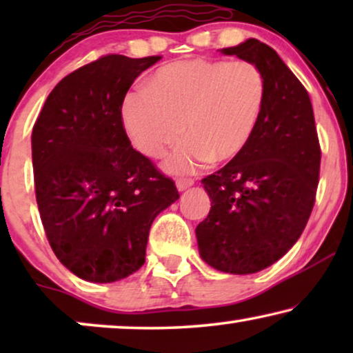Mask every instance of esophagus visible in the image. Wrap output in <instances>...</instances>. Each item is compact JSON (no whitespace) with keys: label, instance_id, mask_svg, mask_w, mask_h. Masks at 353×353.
I'll list each match as a JSON object with an SVG mask.
<instances>
[{"label":"esophagus","instance_id":"34e87169","mask_svg":"<svg viewBox=\"0 0 353 353\" xmlns=\"http://www.w3.org/2000/svg\"><path fill=\"white\" fill-rule=\"evenodd\" d=\"M192 185H194V180H192V178H178L176 180L178 191H185L186 188H190Z\"/></svg>","mask_w":353,"mask_h":353}]
</instances>
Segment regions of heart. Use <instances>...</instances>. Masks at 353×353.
I'll list each match as a JSON object with an SVG mask.
<instances>
[{"label":"heart","instance_id":"1","mask_svg":"<svg viewBox=\"0 0 353 353\" xmlns=\"http://www.w3.org/2000/svg\"><path fill=\"white\" fill-rule=\"evenodd\" d=\"M267 81L252 61L190 57L154 72L122 101V123L133 148L159 159L183 137L165 167L194 172L205 162L233 161L248 148L262 114Z\"/></svg>","mask_w":353,"mask_h":353}]
</instances>
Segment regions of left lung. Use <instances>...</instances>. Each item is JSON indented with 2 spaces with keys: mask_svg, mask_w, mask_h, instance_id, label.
<instances>
[{
  "mask_svg": "<svg viewBox=\"0 0 353 353\" xmlns=\"http://www.w3.org/2000/svg\"><path fill=\"white\" fill-rule=\"evenodd\" d=\"M221 52L255 62L267 96L248 148L202 180L212 207L196 236L210 267L249 274L301 238L315 204L321 149L310 96L273 48L249 38Z\"/></svg>",
  "mask_w": 353,
  "mask_h": 353,
  "instance_id": "left-lung-1",
  "label": "left lung"
}]
</instances>
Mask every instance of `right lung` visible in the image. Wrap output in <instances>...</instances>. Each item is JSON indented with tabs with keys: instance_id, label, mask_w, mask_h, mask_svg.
Listing matches in <instances>:
<instances>
[{
	"instance_id": "1",
	"label": "right lung",
	"mask_w": 353,
	"mask_h": 353,
	"mask_svg": "<svg viewBox=\"0 0 353 353\" xmlns=\"http://www.w3.org/2000/svg\"><path fill=\"white\" fill-rule=\"evenodd\" d=\"M161 59L101 56L54 86L32 132L35 194L56 257L81 279L112 283L143 267L151 225L180 194L132 143L122 101Z\"/></svg>"
}]
</instances>
